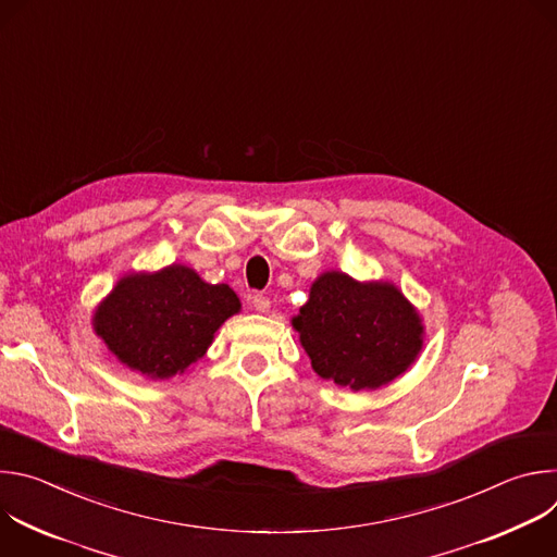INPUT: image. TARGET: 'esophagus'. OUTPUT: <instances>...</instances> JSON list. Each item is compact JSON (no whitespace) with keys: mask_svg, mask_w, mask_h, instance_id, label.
Returning <instances> with one entry per match:
<instances>
[{"mask_svg":"<svg viewBox=\"0 0 557 557\" xmlns=\"http://www.w3.org/2000/svg\"><path fill=\"white\" fill-rule=\"evenodd\" d=\"M253 308L258 310V312H269L271 310V301H269V297H264V295H253Z\"/></svg>","mask_w":557,"mask_h":557,"instance_id":"1","label":"esophagus"}]
</instances>
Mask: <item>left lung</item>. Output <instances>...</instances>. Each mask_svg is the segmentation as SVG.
I'll return each mask as SVG.
<instances>
[{
	"label": "left lung",
	"instance_id": "obj_1",
	"mask_svg": "<svg viewBox=\"0 0 557 557\" xmlns=\"http://www.w3.org/2000/svg\"><path fill=\"white\" fill-rule=\"evenodd\" d=\"M312 370L346 389H379L421 355L425 326L404 290L326 271L290 320Z\"/></svg>",
	"mask_w": 557,
	"mask_h": 557
}]
</instances>
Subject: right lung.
Here are the masks:
<instances>
[{"label":"right lung","mask_w":557,"mask_h":557,"mask_svg":"<svg viewBox=\"0 0 557 557\" xmlns=\"http://www.w3.org/2000/svg\"><path fill=\"white\" fill-rule=\"evenodd\" d=\"M228 284H209L185 264L125 273L92 312V329L132 372L165 381L205 357L218 329L240 312Z\"/></svg>","instance_id":"obj_1"}]
</instances>
